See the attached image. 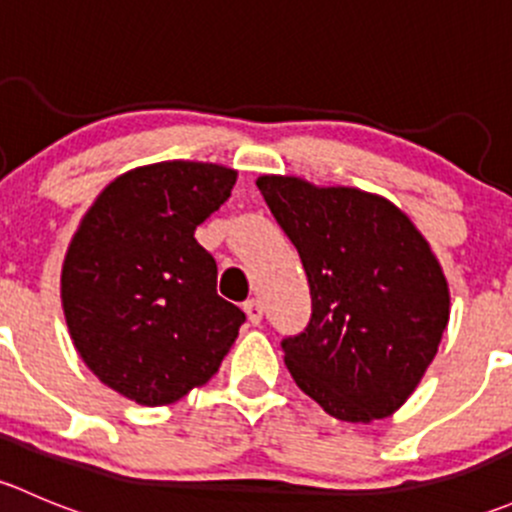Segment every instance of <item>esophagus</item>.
<instances>
[{
    "label": "esophagus",
    "mask_w": 512,
    "mask_h": 512,
    "mask_svg": "<svg viewBox=\"0 0 512 512\" xmlns=\"http://www.w3.org/2000/svg\"><path fill=\"white\" fill-rule=\"evenodd\" d=\"M242 309H245L247 319H250V324H260L262 322V314H265V307H262L260 299H247L245 304H242Z\"/></svg>",
    "instance_id": "1"
}]
</instances>
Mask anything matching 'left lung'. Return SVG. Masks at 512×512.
Returning <instances> with one entry per match:
<instances>
[{"mask_svg":"<svg viewBox=\"0 0 512 512\" xmlns=\"http://www.w3.org/2000/svg\"><path fill=\"white\" fill-rule=\"evenodd\" d=\"M262 198L297 247L312 317L282 339L299 389L339 421L391 416L426 374L451 294L416 225L374 193L260 175Z\"/></svg>","mask_w":512,"mask_h":512,"instance_id":"left-lung-1","label":"left lung"}]
</instances>
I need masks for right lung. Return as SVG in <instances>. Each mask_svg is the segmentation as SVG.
Segmentation results:
<instances>
[{"instance_id":"1","label":"right lung","mask_w":512,"mask_h":512,"mask_svg":"<svg viewBox=\"0 0 512 512\" xmlns=\"http://www.w3.org/2000/svg\"><path fill=\"white\" fill-rule=\"evenodd\" d=\"M235 180L237 170L195 160L133 168L101 190L71 237L61 304L74 347L136 404H173L208 384L245 322L195 240Z\"/></svg>"}]
</instances>
